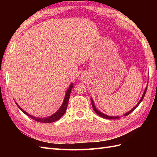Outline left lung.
I'll return each instance as SVG.
<instances>
[{"label":"left lung","instance_id":"left-lung-1","mask_svg":"<svg viewBox=\"0 0 157 157\" xmlns=\"http://www.w3.org/2000/svg\"><path fill=\"white\" fill-rule=\"evenodd\" d=\"M147 87L145 88V91H144V94H143V96H142V97H141V99L140 100V101L138 102V103L137 104V105L133 108L132 110H130L129 112H128V113H126V114H124V117H126V116H127V115H129V114H130L134 110V109L139 105V104L141 102V101L143 100L144 99V96H145V93H146V91H147ZM91 103H92V107H93V109H94V111L96 112L98 115H99V116H100L101 117H103V118H106V119H118V118H119V117H109V116H107V115H105V114H103V113H101L100 111H99L98 109L96 108V107H95V105H94V101H93V100H92V99H91Z\"/></svg>","mask_w":157,"mask_h":157}]
</instances>
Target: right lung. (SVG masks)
<instances>
[{"instance_id":"1","label":"right lung","mask_w":157,"mask_h":157,"mask_svg":"<svg viewBox=\"0 0 157 157\" xmlns=\"http://www.w3.org/2000/svg\"><path fill=\"white\" fill-rule=\"evenodd\" d=\"M73 84H71L70 85V86L69 87V89L67 90V93H66V94H65V98H64V101H63L62 105H61V106L59 108V110L57 111L56 113H54V115H52V116L48 117H46V118H37V117H33V116H31V115H29V114H28L27 112H25L24 110H23V109L20 106H19L17 103L16 104H17V107L20 108V110L23 113H25L26 115H27L28 117H29L30 118H31L32 119L35 120V121H36L37 122H43V123L53 122H55L56 121L59 120V118L64 115L66 110H67V105H68V103H69V98H70V94H71V90H72V88H73Z\"/></svg>"}]
</instances>
